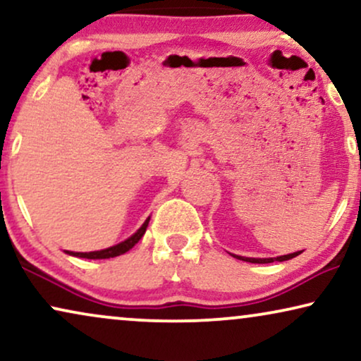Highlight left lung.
Masks as SVG:
<instances>
[{"label":"left lung","mask_w":361,"mask_h":361,"mask_svg":"<svg viewBox=\"0 0 361 361\" xmlns=\"http://www.w3.org/2000/svg\"><path fill=\"white\" fill-rule=\"evenodd\" d=\"M302 253V251H295V253H290V255H284V256H278V258H245V256H236L235 258H238L241 261H248V263H258V264H266V263H273V261H288V259H293L295 256Z\"/></svg>","instance_id":"1"}]
</instances>
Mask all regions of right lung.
I'll return each instance as SVG.
<instances>
[{"mask_svg": "<svg viewBox=\"0 0 361 361\" xmlns=\"http://www.w3.org/2000/svg\"><path fill=\"white\" fill-rule=\"evenodd\" d=\"M147 224H149V219H146L145 224L141 225V228L136 231L135 235H131L130 238L121 241V243H118L115 246H110V248L106 250H100V251H90V253H73V251H66V253L72 255V256H77V258H87V259H106V258H115V256H120L123 253H126V251H130L133 246H135L137 241L142 238V235H145V231L147 228Z\"/></svg>", "mask_w": 361, "mask_h": 361, "instance_id": "1", "label": "right lung"}]
</instances>
